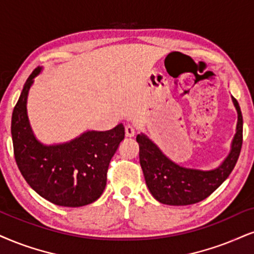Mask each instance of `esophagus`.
I'll list each match as a JSON object with an SVG mask.
<instances>
[{
  "instance_id": "esophagus-1",
  "label": "esophagus",
  "mask_w": 254,
  "mask_h": 254,
  "mask_svg": "<svg viewBox=\"0 0 254 254\" xmlns=\"http://www.w3.org/2000/svg\"><path fill=\"white\" fill-rule=\"evenodd\" d=\"M125 134H126L127 137H133L135 135V129H134V127L130 126V125H127V126L125 127Z\"/></svg>"
}]
</instances>
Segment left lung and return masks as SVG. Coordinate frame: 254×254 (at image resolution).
<instances>
[{"mask_svg":"<svg viewBox=\"0 0 254 254\" xmlns=\"http://www.w3.org/2000/svg\"><path fill=\"white\" fill-rule=\"evenodd\" d=\"M232 102L238 121L230 152L226 158L212 170H199L181 166L171 160L159 146L146 134L136 136L139 158L143 177L149 192L159 202L171 206L196 203L211 195L233 171L243 145V115L239 103L233 96Z\"/></svg>","mask_w":254,"mask_h":254,"instance_id":"obj_1","label":"left lung"}]
</instances>
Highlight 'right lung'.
<instances>
[{"mask_svg": "<svg viewBox=\"0 0 254 254\" xmlns=\"http://www.w3.org/2000/svg\"><path fill=\"white\" fill-rule=\"evenodd\" d=\"M42 70L37 67L30 74L12 112L15 160L28 185L42 198L64 207L89 205L105 190L109 162L125 139V127L120 124L106 132L84 130L65 142H41L30 126L27 101Z\"/></svg>", "mask_w": 254, "mask_h": 254, "instance_id": "1", "label": "right lung"}]
</instances>
